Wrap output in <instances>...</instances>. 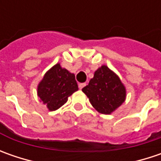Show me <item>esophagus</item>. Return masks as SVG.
<instances>
[{"label":"esophagus","mask_w":161,"mask_h":161,"mask_svg":"<svg viewBox=\"0 0 161 161\" xmlns=\"http://www.w3.org/2000/svg\"><path fill=\"white\" fill-rule=\"evenodd\" d=\"M85 86H86V83H80V84H79V88H80V90H81L82 88H84Z\"/></svg>","instance_id":"34e87169"}]
</instances>
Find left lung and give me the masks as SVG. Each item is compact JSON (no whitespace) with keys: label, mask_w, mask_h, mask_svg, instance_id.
<instances>
[{"label":"left lung","mask_w":161,"mask_h":161,"mask_svg":"<svg viewBox=\"0 0 161 161\" xmlns=\"http://www.w3.org/2000/svg\"><path fill=\"white\" fill-rule=\"evenodd\" d=\"M82 91L97 112L109 114L125 102L126 90L119 77L108 66L102 65Z\"/></svg>","instance_id":"obj_1"}]
</instances>
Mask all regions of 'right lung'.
I'll use <instances>...</instances> for the list:
<instances>
[{
	"label": "right lung",
	"mask_w": 161,
	"mask_h": 161,
	"mask_svg": "<svg viewBox=\"0 0 161 161\" xmlns=\"http://www.w3.org/2000/svg\"><path fill=\"white\" fill-rule=\"evenodd\" d=\"M78 90L75 75L56 64L46 72L38 84L37 96L50 111H54L64 105Z\"/></svg>",
	"instance_id": "obj_1"
}]
</instances>
